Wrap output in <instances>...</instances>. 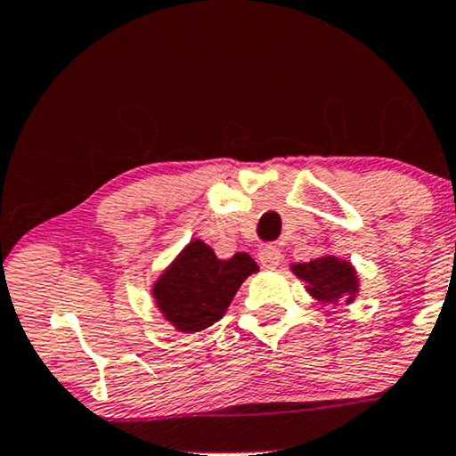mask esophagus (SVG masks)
I'll list each match as a JSON object with an SVG mask.
<instances>
[{
    "instance_id": "esophagus-1",
    "label": "esophagus",
    "mask_w": 456,
    "mask_h": 456,
    "mask_svg": "<svg viewBox=\"0 0 456 456\" xmlns=\"http://www.w3.org/2000/svg\"><path fill=\"white\" fill-rule=\"evenodd\" d=\"M259 263L263 267H276L281 263V250L276 246H263L259 250Z\"/></svg>"
}]
</instances>
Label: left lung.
I'll return each instance as SVG.
<instances>
[{
  "label": "left lung",
  "mask_w": 456,
  "mask_h": 456,
  "mask_svg": "<svg viewBox=\"0 0 456 456\" xmlns=\"http://www.w3.org/2000/svg\"><path fill=\"white\" fill-rule=\"evenodd\" d=\"M293 272L301 281L308 282V290L312 297L318 301H336L346 295L353 301L356 289V273L353 265L346 261H339L336 256H321L310 263H299L293 265Z\"/></svg>",
  "instance_id": "8db88e82"
}]
</instances>
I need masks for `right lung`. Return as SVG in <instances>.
I'll use <instances>...</instances> for the list:
<instances>
[{
	"label": "right lung",
	"mask_w": 456,
	"mask_h": 456,
	"mask_svg": "<svg viewBox=\"0 0 456 456\" xmlns=\"http://www.w3.org/2000/svg\"><path fill=\"white\" fill-rule=\"evenodd\" d=\"M252 272L256 263L246 252L221 261L210 246L193 240L159 278L152 293L175 329L195 333L223 318L235 290Z\"/></svg>",
	"instance_id": "add662e5"
}]
</instances>
